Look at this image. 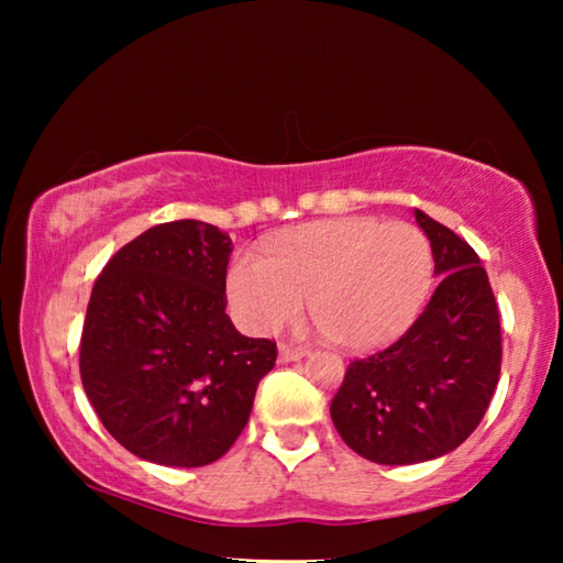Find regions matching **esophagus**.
I'll list each match as a JSON object with an SVG mask.
<instances>
[{"mask_svg":"<svg viewBox=\"0 0 563 563\" xmlns=\"http://www.w3.org/2000/svg\"><path fill=\"white\" fill-rule=\"evenodd\" d=\"M305 347H292V345H280L278 350V360L280 362H292V360H300L305 355Z\"/></svg>","mask_w":563,"mask_h":563,"instance_id":"1","label":"esophagus"}]
</instances>
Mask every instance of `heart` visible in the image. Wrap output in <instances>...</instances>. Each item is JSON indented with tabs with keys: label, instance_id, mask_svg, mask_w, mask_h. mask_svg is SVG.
Here are the masks:
<instances>
[{
	"label": "heart",
	"instance_id": "1",
	"mask_svg": "<svg viewBox=\"0 0 563 563\" xmlns=\"http://www.w3.org/2000/svg\"><path fill=\"white\" fill-rule=\"evenodd\" d=\"M430 238L409 223L332 218L275 238L268 258L238 253L228 302L243 330L271 335L308 310L330 342L375 350L405 335L430 295Z\"/></svg>",
	"mask_w": 563,
	"mask_h": 563
}]
</instances>
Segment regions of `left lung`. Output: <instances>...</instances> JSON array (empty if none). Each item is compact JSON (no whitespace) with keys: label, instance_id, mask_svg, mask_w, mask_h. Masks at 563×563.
Returning a JSON list of instances; mask_svg holds the SVG:
<instances>
[{"label":"left lung","instance_id":"1","mask_svg":"<svg viewBox=\"0 0 563 563\" xmlns=\"http://www.w3.org/2000/svg\"><path fill=\"white\" fill-rule=\"evenodd\" d=\"M415 218L430 238L440 285L402 338L350 362L330 402L345 444L377 464L456 450L482 422L501 369L499 308L479 255L417 208Z\"/></svg>","mask_w":563,"mask_h":563}]
</instances>
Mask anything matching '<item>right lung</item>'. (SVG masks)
Segmentation results:
<instances>
[{"label": "right lung", "instance_id": "obj_1", "mask_svg": "<svg viewBox=\"0 0 563 563\" xmlns=\"http://www.w3.org/2000/svg\"><path fill=\"white\" fill-rule=\"evenodd\" d=\"M233 241L203 221L148 228L103 265L79 369L101 424L141 460L203 466L231 450L278 357L225 316Z\"/></svg>", "mask_w": 563, "mask_h": 563}]
</instances>
